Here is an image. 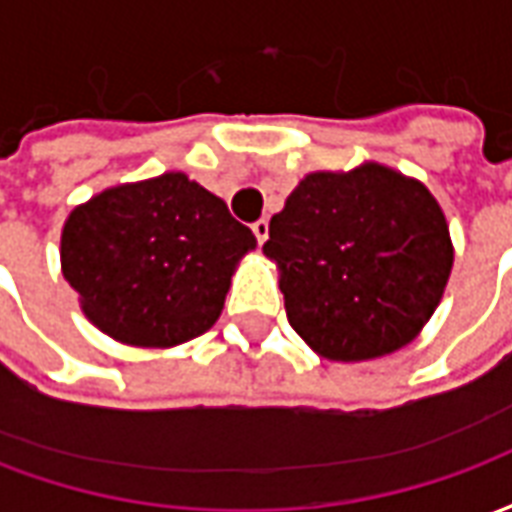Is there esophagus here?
<instances>
[{
	"mask_svg": "<svg viewBox=\"0 0 512 512\" xmlns=\"http://www.w3.org/2000/svg\"><path fill=\"white\" fill-rule=\"evenodd\" d=\"M252 233H255L257 244H266V238H268V222H266V219H257V222L252 224Z\"/></svg>",
	"mask_w": 512,
	"mask_h": 512,
	"instance_id": "1",
	"label": "esophagus"
}]
</instances>
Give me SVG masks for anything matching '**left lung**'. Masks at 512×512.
<instances>
[{"mask_svg": "<svg viewBox=\"0 0 512 512\" xmlns=\"http://www.w3.org/2000/svg\"><path fill=\"white\" fill-rule=\"evenodd\" d=\"M263 252L277 260L290 326L334 362L411 343L452 268L439 202L378 164L307 175L268 224Z\"/></svg>", "mask_w": 512, "mask_h": 512, "instance_id": "1", "label": "left lung"}]
</instances>
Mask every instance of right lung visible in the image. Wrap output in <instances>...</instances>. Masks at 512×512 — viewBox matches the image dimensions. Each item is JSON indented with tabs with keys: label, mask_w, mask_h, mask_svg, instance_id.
Returning <instances> with one entry per match:
<instances>
[{
	"label": "right lung",
	"mask_w": 512,
	"mask_h": 512,
	"mask_svg": "<svg viewBox=\"0 0 512 512\" xmlns=\"http://www.w3.org/2000/svg\"><path fill=\"white\" fill-rule=\"evenodd\" d=\"M255 244L219 197L169 172L76 208L62 230V274L101 332L167 348L211 329Z\"/></svg>",
	"instance_id": "right-lung-1"
}]
</instances>
